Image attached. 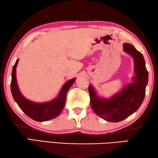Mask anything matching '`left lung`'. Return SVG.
Instances as JSON below:
<instances>
[{
    "mask_svg": "<svg viewBox=\"0 0 158 158\" xmlns=\"http://www.w3.org/2000/svg\"><path fill=\"white\" fill-rule=\"evenodd\" d=\"M123 50L135 62L133 82L109 99L98 97L91 85L89 86L90 105L95 113L105 121L117 123L127 118L139 108L144 99L148 73L143 55L132 44L125 43Z\"/></svg>",
    "mask_w": 158,
    "mask_h": 158,
    "instance_id": "obj_1",
    "label": "left lung"
}]
</instances>
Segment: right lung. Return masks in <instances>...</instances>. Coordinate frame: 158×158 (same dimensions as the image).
Masks as SVG:
<instances>
[{"mask_svg":"<svg viewBox=\"0 0 158 158\" xmlns=\"http://www.w3.org/2000/svg\"><path fill=\"white\" fill-rule=\"evenodd\" d=\"M19 59L16 60L12 68L11 92L13 98L19 106L29 118L38 122L49 121L57 117L61 113L65 106L67 93L75 81L76 79H72L67 81L61 89L58 97L53 100L43 103L34 102L23 97L19 89L16 78V68Z\"/></svg>","mask_w":158,"mask_h":158,"instance_id":"right-lung-1","label":"right lung"}]
</instances>
